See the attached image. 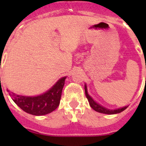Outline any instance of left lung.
<instances>
[{"instance_id": "obj_1", "label": "left lung", "mask_w": 146, "mask_h": 146, "mask_svg": "<svg viewBox=\"0 0 146 146\" xmlns=\"http://www.w3.org/2000/svg\"><path fill=\"white\" fill-rule=\"evenodd\" d=\"M85 92L86 98H88V102H89L90 107H92L95 111H98V112L100 113H103V114H117V113L121 112V111H123V110H126V109L127 108V107H122V108H119V109H117V110H108V109L105 108V107H103L102 106L100 105V104H98V103L95 102L93 100V99H92V98L88 95V90H87L86 85H85Z\"/></svg>"}]
</instances>
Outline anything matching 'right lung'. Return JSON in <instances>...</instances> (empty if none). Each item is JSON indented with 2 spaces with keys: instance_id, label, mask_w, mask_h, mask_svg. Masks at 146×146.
Listing matches in <instances>:
<instances>
[{
  "instance_id": "obj_1",
  "label": "right lung",
  "mask_w": 146,
  "mask_h": 146,
  "mask_svg": "<svg viewBox=\"0 0 146 146\" xmlns=\"http://www.w3.org/2000/svg\"><path fill=\"white\" fill-rule=\"evenodd\" d=\"M66 78H61L49 90L39 96H21L11 92L9 95L15 103L25 112L35 116L45 115L52 112L59 105Z\"/></svg>"
}]
</instances>
